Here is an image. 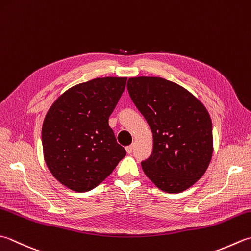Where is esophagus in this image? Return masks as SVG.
<instances>
[{
	"label": "esophagus",
	"instance_id": "obj_1",
	"mask_svg": "<svg viewBox=\"0 0 251 251\" xmlns=\"http://www.w3.org/2000/svg\"><path fill=\"white\" fill-rule=\"evenodd\" d=\"M132 150H134V146H132V145H130V146H127V147H126V151H127V153H128V154H130V153H131Z\"/></svg>",
	"mask_w": 251,
	"mask_h": 251
}]
</instances>
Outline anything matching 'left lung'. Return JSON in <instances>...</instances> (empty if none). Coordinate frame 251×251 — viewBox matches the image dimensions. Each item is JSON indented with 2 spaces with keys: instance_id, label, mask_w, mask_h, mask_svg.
<instances>
[{
  "instance_id": "8db88e82",
  "label": "left lung",
  "mask_w": 251,
  "mask_h": 251,
  "mask_svg": "<svg viewBox=\"0 0 251 251\" xmlns=\"http://www.w3.org/2000/svg\"><path fill=\"white\" fill-rule=\"evenodd\" d=\"M127 89L153 135L152 154L141 162L147 177L169 194L188 189L202 177L213 153L205 106L184 87L161 77H131Z\"/></svg>"
}]
</instances>
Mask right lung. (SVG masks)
<instances>
[{
    "label": "right lung",
    "mask_w": 251,
    "mask_h": 251,
    "mask_svg": "<svg viewBox=\"0 0 251 251\" xmlns=\"http://www.w3.org/2000/svg\"><path fill=\"white\" fill-rule=\"evenodd\" d=\"M126 80L103 77L78 83L49 109L42 125L44 161L67 188L77 193L93 189L126 155L109 125Z\"/></svg>",
    "instance_id": "add662e5"
}]
</instances>
